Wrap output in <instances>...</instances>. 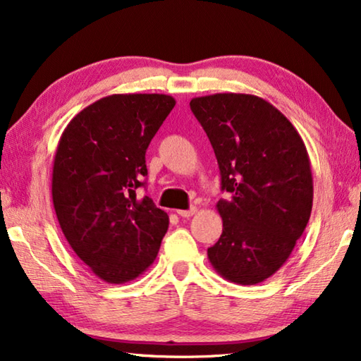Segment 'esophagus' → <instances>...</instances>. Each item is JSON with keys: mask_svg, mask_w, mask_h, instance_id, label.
<instances>
[{"mask_svg": "<svg viewBox=\"0 0 361 361\" xmlns=\"http://www.w3.org/2000/svg\"><path fill=\"white\" fill-rule=\"evenodd\" d=\"M176 214L183 216V219H190L194 214H197V207H191L190 210H176Z\"/></svg>", "mask_w": 361, "mask_h": 361, "instance_id": "esophagus-1", "label": "esophagus"}]
</instances>
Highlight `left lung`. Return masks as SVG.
Returning a JSON list of instances; mask_svg holds the SVG:
<instances>
[{
  "label": "left lung",
  "mask_w": 361,
  "mask_h": 361,
  "mask_svg": "<svg viewBox=\"0 0 361 361\" xmlns=\"http://www.w3.org/2000/svg\"><path fill=\"white\" fill-rule=\"evenodd\" d=\"M191 111L214 147L228 199L216 202L219 243L207 249L214 270L252 286L276 273L304 234L313 205L305 142L281 111L247 93L192 98Z\"/></svg>",
  "instance_id": "obj_1"
}]
</instances>
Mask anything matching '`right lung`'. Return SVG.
<instances>
[{
  "instance_id": "1",
  "label": "right lung",
  "mask_w": 361,
  "mask_h": 361,
  "mask_svg": "<svg viewBox=\"0 0 361 361\" xmlns=\"http://www.w3.org/2000/svg\"><path fill=\"white\" fill-rule=\"evenodd\" d=\"M176 101L169 94H111L80 111L62 131L51 196L73 252L109 284L138 278L156 260L167 212L136 190L146 149Z\"/></svg>"
}]
</instances>
